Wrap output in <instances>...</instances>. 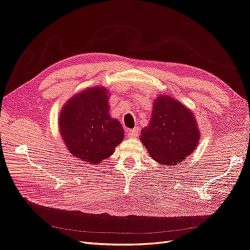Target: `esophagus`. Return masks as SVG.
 I'll list each match as a JSON object with an SVG mask.
<instances>
[{
	"label": "esophagus",
	"instance_id": "obj_1",
	"mask_svg": "<svg viewBox=\"0 0 250 250\" xmlns=\"http://www.w3.org/2000/svg\"><path fill=\"white\" fill-rule=\"evenodd\" d=\"M126 135L130 138H136L138 135H139V128L135 127V128H131V130H127Z\"/></svg>",
	"mask_w": 250,
	"mask_h": 250
}]
</instances>
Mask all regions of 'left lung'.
Segmentation results:
<instances>
[{
  "label": "left lung",
  "mask_w": 250,
  "mask_h": 250,
  "mask_svg": "<svg viewBox=\"0 0 250 250\" xmlns=\"http://www.w3.org/2000/svg\"><path fill=\"white\" fill-rule=\"evenodd\" d=\"M141 134L140 139L151 158L166 166L186 160L200 139L192 112L167 96H161L154 102L151 120Z\"/></svg>",
  "instance_id": "8db88e82"
}]
</instances>
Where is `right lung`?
I'll return each mask as SVG.
<instances>
[{"label": "right lung", "instance_id": "1", "mask_svg": "<svg viewBox=\"0 0 250 250\" xmlns=\"http://www.w3.org/2000/svg\"><path fill=\"white\" fill-rule=\"evenodd\" d=\"M60 130L69 151L89 164L109 158L125 137L123 125L109 115L103 87L86 89L70 99L61 112Z\"/></svg>", "mask_w": 250, "mask_h": 250}]
</instances>
